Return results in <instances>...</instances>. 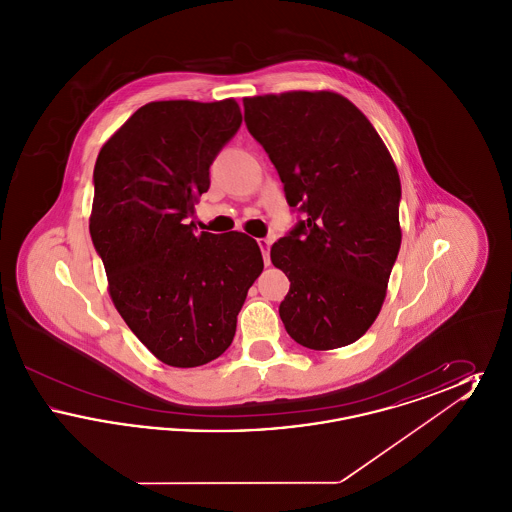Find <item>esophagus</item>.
Instances as JSON below:
<instances>
[{
    "label": "esophagus",
    "instance_id": "34e87169",
    "mask_svg": "<svg viewBox=\"0 0 512 512\" xmlns=\"http://www.w3.org/2000/svg\"><path fill=\"white\" fill-rule=\"evenodd\" d=\"M257 244H259L261 251H263L265 265H270V259H268V247H270V240H268V238H261V240H257Z\"/></svg>",
    "mask_w": 512,
    "mask_h": 512
}]
</instances>
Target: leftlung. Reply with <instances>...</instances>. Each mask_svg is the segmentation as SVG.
Returning <instances> with one entry per match:
<instances>
[{"mask_svg": "<svg viewBox=\"0 0 512 512\" xmlns=\"http://www.w3.org/2000/svg\"><path fill=\"white\" fill-rule=\"evenodd\" d=\"M244 117L288 205L303 215L270 249L290 280L280 303L286 332L315 351L349 345L378 317L401 247V182L390 151L334 92L244 98Z\"/></svg>", "mask_w": 512, "mask_h": 512, "instance_id": "8db88e82", "label": "left lung"}]
</instances>
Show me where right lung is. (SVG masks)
<instances>
[{"instance_id": "right-lung-1", "label": "right lung", "mask_w": 512, "mask_h": 512, "mask_svg": "<svg viewBox=\"0 0 512 512\" xmlns=\"http://www.w3.org/2000/svg\"><path fill=\"white\" fill-rule=\"evenodd\" d=\"M242 124L234 99L153 101L105 142L94 167L90 236L128 328L165 365L192 368L234 340L247 290L263 272L242 232L195 236L209 167Z\"/></svg>"}]
</instances>
